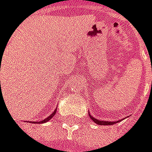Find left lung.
I'll return each instance as SVG.
<instances>
[{
  "label": "left lung",
  "mask_w": 152,
  "mask_h": 152,
  "mask_svg": "<svg viewBox=\"0 0 152 152\" xmlns=\"http://www.w3.org/2000/svg\"><path fill=\"white\" fill-rule=\"evenodd\" d=\"M90 117H91V119L94 121L95 123H97V124H99V125H112V124H114L116 121H99V120H97V119H95V118H93L92 116H91L90 115Z\"/></svg>",
  "instance_id": "left-lung-1"
}]
</instances>
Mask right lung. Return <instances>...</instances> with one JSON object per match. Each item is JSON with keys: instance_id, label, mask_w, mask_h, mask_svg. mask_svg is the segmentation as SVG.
Instances as JSON below:
<instances>
[{"instance_id": "1", "label": "right lung", "mask_w": 152, "mask_h": 152, "mask_svg": "<svg viewBox=\"0 0 152 152\" xmlns=\"http://www.w3.org/2000/svg\"><path fill=\"white\" fill-rule=\"evenodd\" d=\"M56 110H57V109H56ZM56 110H55V111H54V112H53V113H52V114H51L50 116H48V118H47V119H45V120H43V121H40V122L44 123V122H47V121H49V120L51 119V118H52V117H53V116H54V115L56 114Z\"/></svg>"}]
</instances>
